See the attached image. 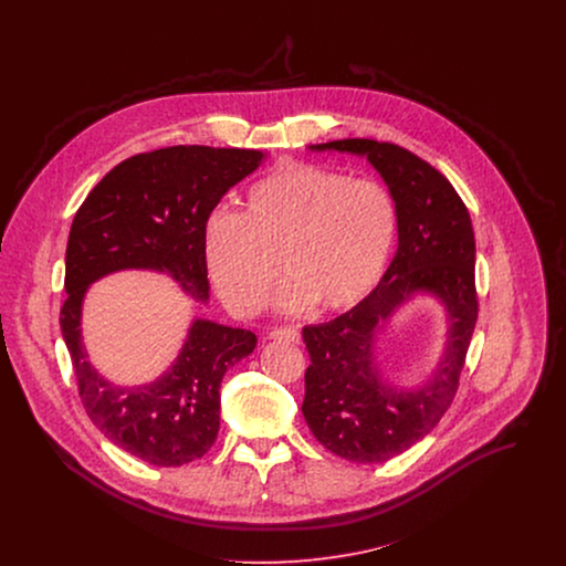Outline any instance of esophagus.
I'll return each mask as SVG.
<instances>
[{"mask_svg": "<svg viewBox=\"0 0 566 566\" xmlns=\"http://www.w3.org/2000/svg\"><path fill=\"white\" fill-rule=\"evenodd\" d=\"M270 339H285V342H292V344H298L301 342V333L298 328L294 326H279V328H272L268 333Z\"/></svg>", "mask_w": 566, "mask_h": 566, "instance_id": "obj_1", "label": "esophagus"}]
</instances>
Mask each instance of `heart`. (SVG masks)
<instances>
[{"mask_svg": "<svg viewBox=\"0 0 566 566\" xmlns=\"http://www.w3.org/2000/svg\"><path fill=\"white\" fill-rule=\"evenodd\" d=\"M397 238L390 191L368 178L301 161L279 163L243 196V211H216L205 229V263L238 316L272 296L279 261L281 307L348 312L381 281Z\"/></svg>", "mask_w": 566, "mask_h": 566, "instance_id": "1", "label": "heart"}]
</instances>
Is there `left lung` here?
I'll return each instance as SVG.
<instances>
[{
  "mask_svg": "<svg viewBox=\"0 0 566 566\" xmlns=\"http://www.w3.org/2000/svg\"><path fill=\"white\" fill-rule=\"evenodd\" d=\"M316 153L366 157L386 180L397 207L399 248L370 296L335 321L303 328L310 353L303 416L331 453L381 464L422 440L453 401L478 323L475 235L453 185L401 146L339 139ZM416 293L446 307L448 344L432 379L403 391L382 379L374 342L391 314Z\"/></svg>",
  "mask_w": 566,
  "mask_h": 566,
  "instance_id": "obj_1",
  "label": "left lung"
}]
</instances>
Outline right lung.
I'll use <instances>...</instances> for the list:
<instances>
[{
	"label": "right lung",
	"mask_w": 566,
	"mask_h": 566,
	"mask_svg": "<svg viewBox=\"0 0 566 566\" xmlns=\"http://www.w3.org/2000/svg\"><path fill=\"white\" fill-rule=\"evenodd\" d=\"M261 161L259 150L209 146H171L135 155L91 189L72 222L61 328L78 395L86 416L113 444L153 467H182L213 447L224 373L254 350L256 335L198 318L176 361L157 381L115 386L86 357L81 328L84 294L106 274L157 270L207 303L209 216Z\"/></svg>",
	"instance_id": "obj_1"
}]
</instances>
